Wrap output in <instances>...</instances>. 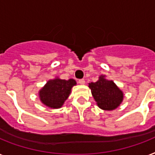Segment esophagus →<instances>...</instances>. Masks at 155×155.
Wrapping results in <instances>:
<instances>
[{"mask_svg": "<svg viewBox=\"0 0 155 155\" xmlns=\"http://www.w3.org/2000/svg\"><path fill=\"white\" fill-rule=\"evenodd\" d=\"M78 83H79L80 84H85V80H84V79H80V80H79Z\"/></svg>", "mask_w": 155, "mask_h": 155, "instance_id": "esophagus-1", "label": "esophagus"}]
</instances>
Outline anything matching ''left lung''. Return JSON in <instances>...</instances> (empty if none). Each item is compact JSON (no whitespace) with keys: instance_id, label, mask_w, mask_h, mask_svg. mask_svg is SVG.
I'll return each instance as SVG.
<instances>
[{"instance_id":"1","label":"left lung","mask_w":155,"mask_h":155,"mask_svg":"<svg viewBox=\"0 0 155 155\" xmlns=\"http://www.w3.org/2000/svg\"><path fill=\"white\" fill-rule=\"evenodd\" d=\"M89 87L97 105L103 110H114L123 101V92L114 82L104 79V75L97 82L89 84Z\"/></svg>"}]
</instances>
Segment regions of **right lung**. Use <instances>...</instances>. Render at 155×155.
Listing matches in <instances>:
<instances>
[{"label": "right lung", "instance_id": "right-lung-1", "mask_svg": "<svg viewBox=\"0 0 155 155\" xmlns=\"http://www.w3.org/2000/svg\"><path fill=\"white\" fill-rule=\"evenodd\" d=\"M76 84L73 79L68 80L55 79L48 81L40 91V98L43 104L51 108H60L70 95L71 87Z\"/></svg>", "mask_w": 155, "mask_h": 155}]
</instances>
